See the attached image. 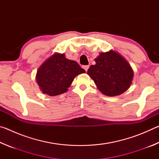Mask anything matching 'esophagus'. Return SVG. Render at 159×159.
Masks as SVG:
<instances>
[{
    "label": "esophagus",
    "mask_w": 159,
    "mask_h": 159,
    "mask_svg": "<svg viewBox=\"0 0 159 159\" xmlns=\"http://www.w3.org/2000/svg\"><path fill=\"white\" fill-rule=\"evenodd\" d=\"M83 68L84 69V70H85V71L86 72H87L88 68H89V66H88V65H85V66H83Z\"/></svg>",
    "instance_id": "1"
}]
</instances>
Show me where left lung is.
<instances>
[{
    "instance_id": "8db88e82",
    "label": "left lung",
    "mask_w": 159,
    "mask_h": 159,
    "mask_svg": "<svg viewBox=\"0 0 159 159\" xmlns=\"http://www.w3.org/2000/svg\"><path fill=\"white\" fill-rule=\"evenodd\" d=\"M96 64L90 66L88 74L98 89L108 96L119 95L130 87L133 71L130 64L114 51L100 53L95 59Z\"/></svg>"
}]
</instances>
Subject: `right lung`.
<instances>
[{
	"label": "right lung",
	"mask_w": 159,
	"mask_h": 159,
	"mask_svg": "<svg viewBox=\"0 0 159 159\" xmlns=\"http://www.w3.org/2000/svg\"><path fill=\"white\" fill-rule=\"evenodd\" d=\"M85 72L76 61L66 59L64 54H55L40 66L36 79L43 93L55 96L66 92L74 78Z\"/></svg>",
	"instance_id": "obj_1"
}]
</instances>
